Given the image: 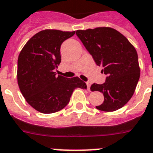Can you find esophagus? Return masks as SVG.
<instances>
[{"label": "esophagus", "mask_w": 153, "mask_h": 153, "mask_svg": "<svg viewBox=\"0 0 153 153\" xmlns=\"http://www.w3.org/2000/svg\"><path fill=\"white\" fill-rule=\"evenodd\" d=\"M86 86H87V90H88V91H90V88H91V83L90 82H86Z\"/></svg>", "instance_id": "1"}]
</instances>
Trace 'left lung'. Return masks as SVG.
Returning a JSON list of instances; mask_svg holds the SVG:
<instances>
[{
    "label": "left lung",
    "mask_w": 153,
    "mask_h": 153,
    "mask_svg": "<svg viewBox=\"0 0 153 153\" xmlns=\"http://www.w3.org/2000/svg\"><path fill=\"white\" fill-rule=\"evenodd\" d=\"M76 35L107 75L104 83L91 86V91L104 95L103 103L96 108L106 112L121 109L130 100L140 79L136 49L126 37L112 27L78 30Z\"/></svg>",
    "instance_id": "8db88e82"
}]
</instances>
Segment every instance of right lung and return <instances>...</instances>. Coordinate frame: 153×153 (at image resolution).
<instances>
[{
  "label": "right lung",
  "instance_id": "1",
  "mask_svg": "<svg viewBox=\"0 0 153 153\" xmlns=\"http://www.w3.org/2000/svg\"><path fill=\"white\" fill-rule=\"evenodd\" d=\"M74 33L43 30L27 42L19 55L18 85L27 103L40 113L59 111L69 103L74 89L86 88L78 77L68 79L55 72L61 62V44Z\"/></svg>",
  "mask_w": 153,
  "mask_h": 153
}]
</instances>
